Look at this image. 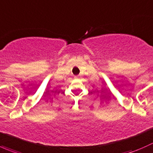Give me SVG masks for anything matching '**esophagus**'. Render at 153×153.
I'll return each mask as SVG.
<instances>
[{
	"mask_svg": "<svg viewBox=\"0 0 153 153\" xmlns=\"http://www.w3.org/2000/svg\"><path fill=\"white\" fill-rule=\"evenodd\" d=\"M80 78V75H75V78H76V79H78V78Z\"/></svg>",
	"mask_w": 153,
	"mask_h": 153,
	"instance_id": "34e87169",
	"label": "esophagus"
}]
</instances>
